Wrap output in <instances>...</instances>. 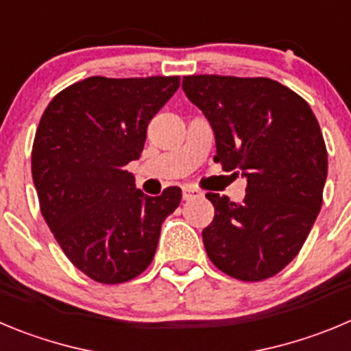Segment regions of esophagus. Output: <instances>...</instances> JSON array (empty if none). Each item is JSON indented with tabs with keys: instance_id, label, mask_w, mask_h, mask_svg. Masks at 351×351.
<instances>
[{
	"instance_id": "1",
	"label": "esophagus",
	"mask_w": 351,
	"mask_h": 351,
	"mask_svg": "<svg viewBox=\"0 0 351 351\" xmlns=\"http://www.w3.org/2000/svg\"><path fill=\"white\" fill-rule=\"evenodd\" d=\"M195 197H202L200 189L195 188V186H184V188H182V198H184V200H191V198Z\"/></svg>"
}]
</instances>
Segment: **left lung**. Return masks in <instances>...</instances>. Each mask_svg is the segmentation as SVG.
Listing matches in <instances>:
<instances>
[{
    "instance_id": "8db88e82",
    "label": "left lung",
    "mask_w": 351,
    "mask_h": 351,
    "mask_svg": "<svg viewBox=\"0 0 351 351\" xmlns=\"http://www.w3.org/2000/svg\"><path fill=\"white\" fill-rule=\"evenodd\" d=\"M182 90L214 130V162L247 179L242 204L207 193L208 259L239 280H266L298 256L322 207V130L308 102L275 80L197 75Z\"/></svg>"
}]
</instances>
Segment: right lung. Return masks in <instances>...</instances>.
<instances>
[{
  "label": "right lung",
  "instance_id": "obj_1",
  "mask_svg": "<svg viewBox=\"0 0 351 351\" xmlns=\"http://www.w3.org/2000/svg\"><path fill=\"white\" fill-rule=\"evenodd\" d=\"M179 76H92L51 99L38 125L31 170L41 214L73 265L101 284H123L153 261L162 223L181 188L160 197L136 188L147 123Z\"/></svg>",
  "mask_w": 351,
  "mask_h": 351
}]
</instances>
